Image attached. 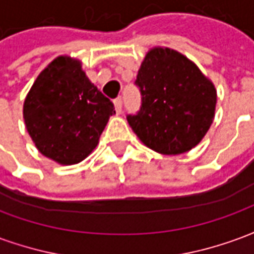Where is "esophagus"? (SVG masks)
Listing matches in <instances>:
<instances>
[{"mask_svg": "<svg viewBox=\"0 0 254 254\" xmlns=\"http://www.w3.org/2000/svg\"><path fill=\"white\" fill-rule=\"evenodd\" d=\"M114 106H116V111L120 114L122 111V99L121 98H117V99H114Z\"/></svg>", "mask_w": 254, "mask_h": 254, "instance_id": "1", "label": "esophagus"}]
</instances>
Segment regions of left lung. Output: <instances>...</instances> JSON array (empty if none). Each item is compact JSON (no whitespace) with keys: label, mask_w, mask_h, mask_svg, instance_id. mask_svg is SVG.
<instances>
[{"label":"left lung","mask_w":254,"mask_h":254,"mask_svg":"<svg viewBox=\"0 0 254 254\" xmlns=\"http://www.w3.org/2000/svg\"><path fill=\"white\" fill-rule=\"evenodd\" d=\"M134 84L140 88L141 107L127 118L148 148L180 155L201 141L215 117L216 89L196 64L169 47H154Z\"/></svg>","instance_id":"left-lung-1"}]
</instances>
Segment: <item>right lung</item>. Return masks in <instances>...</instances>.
<instances>
[{
	"mask_svg": "<svg viewBox=\"0 0 254 254\" xmlns=\"http://www.w3.org/2000/svg\"><path fill=\"white\" fill-rule=\"evenodd\" d=\"M114 105L81 69V63L61 56L36 77L24 100L28 134L42 155L60 165H76L99 143Z\"/></svg>",
	"mask_w": 254,
	"mask_h": 254,
	"instance_id": "right-lung-1",
	"label": "right lung"
}]
</instances>
